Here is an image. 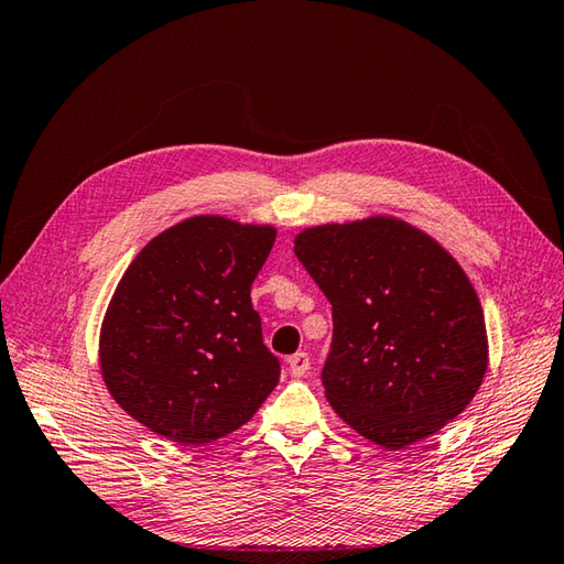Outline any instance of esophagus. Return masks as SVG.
Masks as SVG:
<instances>
[{
  "instance_id": "esophagus-1",
  "label": "esophagus",
  "mask_w": 564,
  "mask_h": 564,
  "mask_svg": "<svg viewBox=\"0 0 564 564\" xmlns=\"http://www.w3.org/2000/svg\"><path fill=\"white\" fill-rule=\"evenodd\" d=\"M308 367H311V359H308L306 352H296V355L290 357V373L294 379H302L304 373L308 371Z\"/></svg>"
}]
</instances>
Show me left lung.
I'll list each match as a JSON object with an SVG mask.
<instances>
[{
  "mask_svg": "<svg viewBox=\"0 0 564 564\" xmlns=\"http://www.w3.org/2000/svg\"><path fill=\"white\" fill-rule=\"evenodd\" d=\"M294 253L333 306L321 379L349 427L403 448L466 410L487 369L482 306L432 236L369 217L306 229Z\"/></svg>",
  "mask_w": 564,
  "mask_h": 564,
  "instance_id": "1",
  "label": "left lung"
}]
</instances>
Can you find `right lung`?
I'll return each instance as SVG.
<instances>
[{
  "label": "right lung",
  "instance_id": "add662e5",
  "mask_svg": "<svg viewBox=\"0 0 564 564\" xmlns=\"http://www.w3.org/2000/svg\"><path fill=\"white\" fill-rule=\"evenodd\" d=\"M272 227L193 217L149 241L101 325L104 381L116 403L176 444H209L256 415L280 381L250 284Z\"/></svg>",
  "mask_w": 564,
  "mask_h": 564
}]
</instances>
